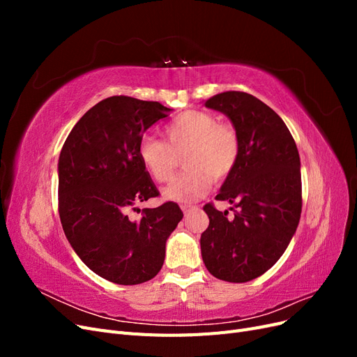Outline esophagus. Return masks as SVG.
Returning <instances> with one entry per match:
<instances>
[{
	"instance_id": "obj_1",
	"label": "esophagus",
	"mask_w": 357,
	"mask_h": 357,
	"mask_svg": "<svg viewBox=\"0 0 357 357\" xmlns=\"http://www.w3.org/2000/svg\"><path fill=\"white\" fill-rule=\"evenodd\" d=\"M193 208H195V207H193V205H189V204H183L181 205V210H183V213H185V215H188Z\"/></svg>"
}]
</instances>
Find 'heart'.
Wrapping results in <instances>:
<instances>
[{
    "mask_svg": "<svg viewBox=\"0 0 357 357\" xmlns=\"http://www.w3.org/2000/svg\"><path fill=\"white\" fill-rule=\"evenodd\" d=\"M167 144L146 135L138 143V159L155 181L169 180L177 156L186 169L172 178L164 197L176 202L202 198L214 183L228 178L240 159V137L234 125L201 110L180 113L165 129Z\"/></svg>",
    "mask_w": 357,
    "mask_h": 357,
    "instance_id": "obj_1",
    "label": "heart"
}]
</instances>
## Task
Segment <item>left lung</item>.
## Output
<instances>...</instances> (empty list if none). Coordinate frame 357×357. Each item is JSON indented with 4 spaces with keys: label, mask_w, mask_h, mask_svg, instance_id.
Here are the masks:
<instances>
[{
    "label": "left lung",
    "mask_w": 357,
    "mask_h": 357,
    "mask_svg": "<svg viewBox=\"0 0 357 357\" xmlns=\"http://www.w3.org/2000/svg\"><path fill=\"white\" fill-rule=\"evenodd\" d=\"M205 107L225 113L240 137V159L215 197L234 215L204 205L210 223L201 235L202 261L223 282L265 274L287 248L302 211L301 160L286 123L256 96L228 91Z\"/></svg>",
    "instance_id": "8db88e82"
}]
</instances>
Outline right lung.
I'll return each mask as SVG.
<instances>
[{"label": "right lung", "instance_id": "1", "mask_svg": "<svg viewBox=\"0 0 357 357\" xmlns=\"http://www.w3.org/2000/svg\"><path fill=\"white\" fill-rule=\"evenodd\" d=\"M168 112L156 101L110 96L82 116L61 150L62 229L83 264L116 284L152 280L164 265L167 238L183 219L176 202L138 210V219L129 214L135 204L159 197L137 149Z\"/></svg>", "mask_w": 357, "mask_h": 357}]
</instances>
